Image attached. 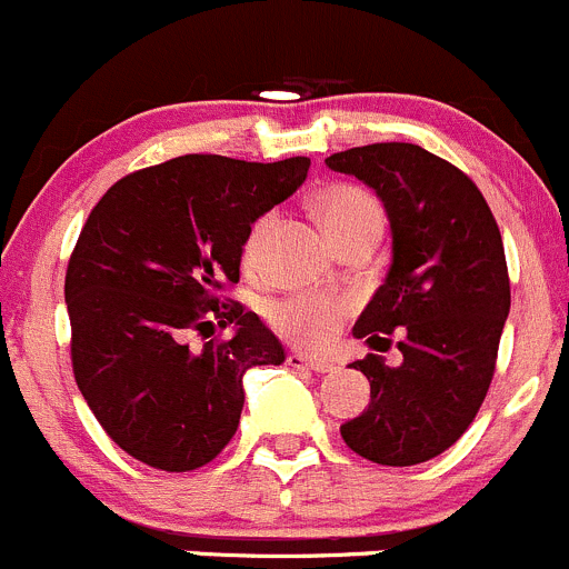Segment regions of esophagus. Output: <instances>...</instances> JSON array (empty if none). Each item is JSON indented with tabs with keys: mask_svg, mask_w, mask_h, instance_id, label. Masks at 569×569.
Returning a JSON list of instances; mask_svg holds the SVG:
<instances>
[{
	"mask_svg": "<svg viewBox=\"0 0 569 569\" xmlns=\"http://www.w3.org/2000/svg\"><path fill=\"white\" fill-rule=\"evenodd\" d=\"M287 365H290V368H307V370H312V373H331V370H335V365L326 362V359H315V357H307V353H298V351L287 353Z\"/></svg>",
	"mask_w": 569,
	"mask_h": 569,
	"instance_id": "34e87169",
	"label": "esophagus"
}]
</instances>
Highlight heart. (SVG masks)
Here are the masks:
<instances>
[{
	"instance_id": "1",
	"label": "heart",
	"mask_w": 569,
	"mask_h": 569,
	"mask_svg": "<svg viewBox=\"0 0 569 569\" xmlns=\"http://www.w3.org/2000/svg\"><path fill=\"white\" fill-rule=\"evenodd\" d=\"M315 212H318L331 243L357 232V229H381V204L376 201L373 193L357 188V184H331V188L320 190L315 196ZM271 223V216H262L251 227L249 238L243 243L246 268H257V262H260ZM346 309L348 303L337 296L292 292V296L279 298L268 307V320L284 340L309 348V351H320V348L331 346V340L337 337Z\"/></svg>"
}]
</instances>
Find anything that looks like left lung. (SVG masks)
<instances>
[{"mask_svg": "<svg viewBox=\"0 0 569 569\" xmlns=\"http://www.w3.org/2000/svg\"><path fill=\"white\" fill-rule=\"evenodd\" d=\"M385 204L392 262L353 326L376 351L398 335L403 362L351 365L370 403L340 426L346 446L390 468L429 462L468 431L487 398L511 292L503 240L473 179L415 143H370L326 157Z\"/></svg>", "mask_w": 569, "mask_h": 569, "instance_id": "obj_1", "label": "left lung"}]
</instances>
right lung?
Here are the masks:
<instances>
[{
  "label": "right lung",
  "mask_w": 569,
  "mask_h": 569,
  "mask_svg": "<svg viewBox=\"0 0 569 569\" xmlns=\"http://www.w3.org/2000/svg\"><path fill=\"white\" fill-rule=\"evenodd\" d=\"M307 171V157H173L118 179L88 216L66 271L71 365L101 429L138 462H212L238 431L246 370L284 362L277 335L221 290L238 284L251 223ZM218 325L233 326L227 341Z\"/></svg>",
  "instance_id": "add662e5"
}]
</instances>
